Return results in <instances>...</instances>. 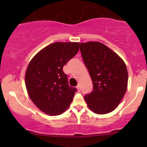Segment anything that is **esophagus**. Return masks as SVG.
Returning <instances> with one entry per match:
<instances>
[{"label":"esophagus","mask_w":147,"mask_h":147,"mask_svg":"<svg viewBox=\"0 0 147 147\" xmlns=\"http://www.w3.org/2000/svg\"><path fill=\"white\" fill-rule=\"evenodd\" d=\"M77 90H78V92H80L81 91V88H80V85H78V86H77Z\"/></svg>","instance_id":"obj_1"}]
</instances>
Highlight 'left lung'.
Masks as SVG:
<instances>
[{"label": "left lung", "instance_id": "1", "mask_svg": "<svg viewBox=\"0 0 147 147\" xmlns=\"http://www.w3.org/2000/svg\"><path fill=\"white\" fill-rule=\"evenodd\" d=\"M80 49L94 87L84 100L94 113H109L117 107L127 90L126 64L115 52L100 42L81 43Z\"/></svg>", "mask_w": 147, "mask_h": 147}]
</instances>
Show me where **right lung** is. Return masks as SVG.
Returning <instances> with one entry per match:
<instances>
[{
	"instance_id": "obj_1",
	"label": "right lung",
	"mask_w": 147,
	"mask_h": 147,
	"mask_svg": "<svg viewBox=\"0 0 147 147\" xmlns=\"http://www.w3.org/2000/svg\"><path fill=\"white\" fill-rule=\"evenodd\" d=\"M79 43L55 42L36 54L28 65L25 85L35 106L48 115L56 116L69 108L76 88L70 87L63 67L79 51Z\"/></svg>"
}]
</instances>
